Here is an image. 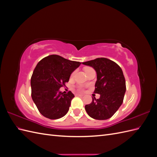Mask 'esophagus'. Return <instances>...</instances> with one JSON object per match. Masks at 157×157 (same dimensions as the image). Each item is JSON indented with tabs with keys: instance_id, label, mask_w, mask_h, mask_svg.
Segmentation results:
<instances>
[{
	"instance_id": "34e87169",
	"label": "esophagus",
	"mask_w": 157,
	"mask_h": 157,
	"mask_svg": "<svg viewBox=\"0 0 157 157\" xmlns=\"http://www.w3.org/2000/svg\"><path fill=\"white\" fill-rule=\"evenodd\" d=\"M76 96H79V97H82L83 94H76Z\"/></svg>"
}]
</instances>
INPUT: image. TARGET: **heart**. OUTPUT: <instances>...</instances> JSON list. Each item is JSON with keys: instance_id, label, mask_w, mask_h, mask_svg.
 I'll return each mask as SVG.
<instances>
[{"instance_id": "obj_1", "label": "heart", "mask_w": 157, "mask_h": 157, "mask_svg": "<svg viewBox=\"0 0 157 157\" xmlns=\"http://www.w3.org/2000/svg\"><path fill=\"white\" fill-rule=\"evenodd\" d=\"M92 69V68L87 67V68L85 69V71H86V72L87 71H88V70H89V69ZM75 71H74V72H73V73H72V74H71V77H73V76L75 75ZM82 90V88L81 87H79V88H78V90Z\"/></svg>"}]
</instances>
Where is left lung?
<instances>
[{
    "instance_id": "left-lung-1",
    "label": "left lung",
    "mask_w": 157,
    "mask_h": 157,
    "mask_svg": "<svg viewBox=\"0 0 157 157\" xmlns=\"http://www.w3.org/2000/svg\"><path fill=\"white\" fill-rule=\"evenodd\" d=\"M82 64L96 70L97 81L94 92L100 94L99 99L92 98V103L85 105V110L94 119L110 118L122 105L126 92V81L121 68L113 61L105 58Z\"/></svg>"
}]
</instances>
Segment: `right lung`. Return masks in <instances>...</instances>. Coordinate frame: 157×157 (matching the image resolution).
Wrapping results in <instances>:
<instances>
[{"instance_id": "obj_1", "label": "right lung", "mask_w": 157, "mask_h": 157, "mask_svg": "<svg viewBox=\"0 0 157 157\" xmlns=\"http://www.w3.org/2000/svg\"><path fill=\"white\" fill-rule=\"evenodd\" d=\"M80 64L58 55L45 57L37 63L31 78V97L41 115L54 120L67 114L75 96L71 91L63 94L59 88Z\"/></svg>"}]
</instances>
